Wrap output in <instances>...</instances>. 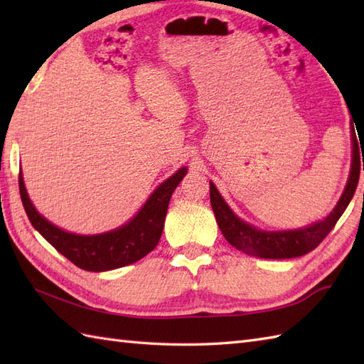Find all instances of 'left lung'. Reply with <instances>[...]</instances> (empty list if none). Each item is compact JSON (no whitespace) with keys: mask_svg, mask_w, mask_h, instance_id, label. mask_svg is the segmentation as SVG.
<instances>
[{"mask_svg":"<svg viewBox=\"0 0 364 364\" xmlns=\"http://www.w3.org/2000/svg\"><path fill=\"white\" fill-rule=\"evenodd\" d=\"M360 139V134H358ZM358 139L355 136V129H352V168L349 180H347L346 189L343 192L341 198L336 203L335 210L331 211L326 219L314 222L311 225L299 230H288V231H261L255 228L250 223L241 220L237 215L230 210V206L225 203V200L219 194L218 188L210 183V198L211 206L218 220V225L225 236L227 241L247 255L266 259H286V258H297L301 255H306L308 252L314 250L326 236L330 233L331 228L336 225L338 219L341 218L346 211L347 205L357 189V184L360 180V168H361V159H360V149L361 142L358 144ZM363 170H364V161H363Z\"/></svg>","mask_w":364,"mask_h":364,"instance_id":"8db88e82","label":"left lung"}]
</instances>
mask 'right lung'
<instances>
[{
  "instance_id": "obj_1",
  "label": "right lung",
  "mask_w": 364,
  "mask_h": 364,
  "mask_svg": "<svg viewBox=\"0 0 364 364\" xmlns=\"http://www.w3.org/2000/svg\"><path fill=\"white\" fill-rule=\"evenodd\" d=\"M186 172L188 168L181 167L176 173L159 184V188L146 200L142 210L125 225L107 233L92 236L68 233L38 214L28 197L21 172L18 175V188L29 222L54 249L80 269L89 270V272H105V270L133 264L158 245L162 228H164L170 197Z\"/></svg>"
}]
</instances>
